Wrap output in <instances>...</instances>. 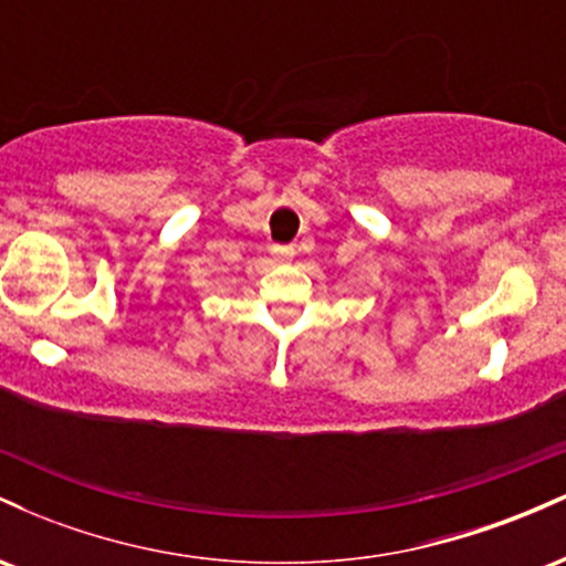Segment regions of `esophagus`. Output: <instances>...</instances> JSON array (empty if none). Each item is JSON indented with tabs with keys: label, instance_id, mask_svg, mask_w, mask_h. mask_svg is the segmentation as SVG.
<instances>
[{
	"label": "esophagus",
	"instance_id": "obj_1",
	"mask_svg": "<svg viewBox=\"0 0 566 566\" xmlns=\"http://www.w3.org/2000/svg\"><path fill=\"white\" fill-rule=\"evenodd\" d=\"M276 252H279V255H284V252H287V250H282V247H276Z\"/></svg>",
	"mask_w": 566,
	"mask_h": 566
}]
</instances>
